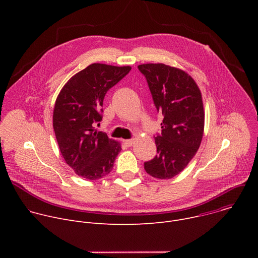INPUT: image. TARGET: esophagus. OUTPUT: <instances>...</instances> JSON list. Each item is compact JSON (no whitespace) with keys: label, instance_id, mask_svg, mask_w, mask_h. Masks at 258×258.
<instances>
[{"label":"esophagus","instance_id":"34e87169","mask_svg":"<svg viewBox=\"0 0 258 258\" xmlns=\"http://www.w3.org/2000/svg\"><path fill=\"white\" fill-rule=\"evenodd\" d=\"M123 142H124V144H125L126 146L132 147V146L134 145V143H135V140H134V139H130V140H124Z\"/></svg>","mask_w":258,"mask_h":258}]
</instances>
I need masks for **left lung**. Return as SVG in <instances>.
<instances>
[{"mask_svg":"<svg viewBox=\"0 0 258 258\" xmlns=\"http://www.w3.org/2000/svg\"><path fill=\"white\" fill-rule=\"evenodd\" d=\"M146 78L158 112L163 115L156 134L157 155L144 163L153 177L167 179L183 170L198 151L204 131L201 92L180 69L158 63L138 66Z\"/></svg>","mask_w":258,"mask_h":258,"instance_id":"1","label":"left lung"}]
</instances>
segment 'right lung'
I'll list each match as a JSON object with an SVG mask.
<instances>
[{
	"label": "right lung",
	"mask_w": 258,
	"mask_h": 258,
	"mask_svg": "<svg viewBox=\"0 0 258 258\" xmlns=\"http://www.w3.org/2000/svg\"><path fill=\"white\" fill-rule=\"evenodd\" d=\"M130 66L100 63L73 76L57 97L53 127L66 163L86 179H99L111 171L121 150L119 143L97 132L106 93L131 71Z\"/></svg>",
	"instance_id": "obj_1"
}]
</instances>
